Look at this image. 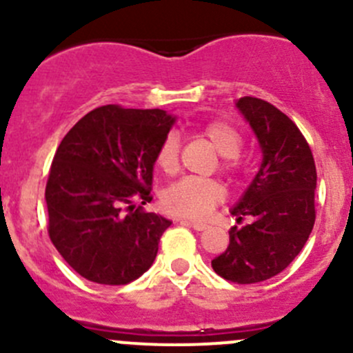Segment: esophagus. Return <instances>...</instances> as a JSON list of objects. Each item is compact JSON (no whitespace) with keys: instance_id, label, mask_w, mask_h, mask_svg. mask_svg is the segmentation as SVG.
<instances>
[{"instance_id":"34e87169","label":"esophagus","mask_w":353,"mask_h":353,"mask_svg":"<svg viewBox=\"0 0 353 353\" xmlns=\"http://www.w3.org/2000/svg\"><path fill=\"white\" fill-rule=\"evenodd\" d=\"M183 223H186V225H191L194 230H205L206 229V223L203 222H198V220H188V219H183L181 220Z\"/></svg>"}]
</instances>
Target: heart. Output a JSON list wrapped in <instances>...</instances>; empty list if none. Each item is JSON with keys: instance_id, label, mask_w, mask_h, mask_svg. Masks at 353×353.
Listing matches in <instances>:
<instances>
[{"instance_id": "obj_1", "label": "heart", "mask_w": 353, "mask_h": 353, "mask_svg": "<svg viewBox=\"0 0 353 353\" xmlns=\"http://www.w3.org/2000/svg\"><path fill=\"white\" fill-rule=\"evenodd\" d=\"M206 140L213 148L223 157V167L232 169L237 163V154L243 148V137L232 124L225 121H212L201 130ZM181 141L177 133H169L163 138L159 152H157V165L165 174L176 172L179 162ZM225 196L223 186L213 179H186L177 181L167 188L162 196V203L167 212L191 219H203L212 212Z\"/></svg>"}]
</instances>
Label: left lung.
Here are the masks:
<instances>
[{"label": "left lung", "instance_id": "left-lung-1", "mask_svg": "<svg viewBox=\"0 0 353 353\" xmlns=\"http://www.w3.org/2000/svg\"><path fill=\"white\" fill-rule=\"evenodd\" d=\"M254 133L261 163L243 196L230 208L237 222L225 251L212 259L216 275L236 283H258L279 275L307 243L314 227L316 165L294 121L256 97L236 101Z\"/></svg>", "mask_w": 353, "mask_h": 353}]
</instances>
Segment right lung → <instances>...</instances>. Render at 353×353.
I'll use <instances>...</instances> for the list:
<instances>
[{"instance_id": "1", "label": "right lung", "mask_w": 353, "mask_h": 353, "mask_svg": "<svg viewBox=\"0 0 353 353\" xmlns=\"http://www.w3.org/2000/svg\"><path fill=\"white\" fill-rule=\"evenodd\" d=\"M174 123L162 109L102 105L59 143L46 186L49 237L83 279L126 285L155 261L172 222L134 198L152 201L157 152Z\"/></svg>"}]
</instances>
